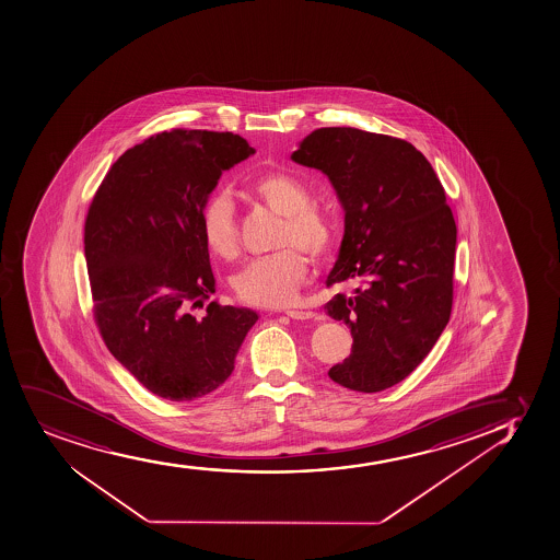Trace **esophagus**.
I'll list each match as a JSON object with an SVG mask.
<instances>
[{
  "instance_id": "esophagus-1",
  "label": "esophagus",
  "mask_w": 560,
  "mask_h": 560,
  "mask_svg": "<svg viewBox=\"0 0 560 560\" xmlns=\"http://www.w3.org/2000/svg\"><path fill=\"white\" fill-rule=\"evenodd\" d=\"M287 316L292 319H308L313 318L314 313L311 311H287Z\"/></svg>"
}]
</instances>
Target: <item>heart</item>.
Instances as JSON below:
<instances>
[{
    "label": "heart",
    "mask_w": 560,
    "mask_h": 560,
    "mask_svg": "<svg viewBox=\"0 0 560 560\" xmlns=\"http://www.w3.org/2000/svg\"><path fill=\"white\" fill-rule=\"evenodd\" d=\"M247 194L265 205L283 222L277 229L276 253L253 260L236 273V298L255 307H287L294 303L308 273L307 253L314 262L331 257L337 244V225L331 212L311 201V190L303 180L287 172L260 175L247 185ZM205 246L218 259L235 260L241 255V228L235 207L225 194H214L205 201L199 214Z\"/></svg>",
    "instance_id": "b5f03b06"
}]
</instances>
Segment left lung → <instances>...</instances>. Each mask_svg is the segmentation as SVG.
I'll return each mask as SVG.
<instances>
[{"label": "left lung", "mask_w": 560, "mask_h": 560, "mask_svg": "<svg viewBox=\"0 0 560 560\" xmlns=\"http://www.w3.org/2000/svg\"><path fill=\"white\" fill-rule=\"evenodd\" d=\"M292 161L324 172L346 211L325 311L353 346L329 377L349 390H385L415 372L452 316L457 225L442 183L407 140L322 127Z\"/></svg>", "instance_id": "8db88e82"}]
</instances>
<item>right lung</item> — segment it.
<instances>
[{
	"label": "right lung",
	"mask_w": 560,
	"mask_h": 560,
	"mask_svg": "<svg viewBox=\"0 0 560 560\" xmlns=\"http://www.w3.org/2000/svg\"><path fill=\"white\" fill-rule=\"evenodd\" d=\"M255 150L233 132H156L116 161L84 220L92 313L108 351L140 385L170 401H192L228 380L259 319L210 301L209 247L199 214L223 170Z\"/></svg>",
	"instance_id": "1"
}]
</instances>
